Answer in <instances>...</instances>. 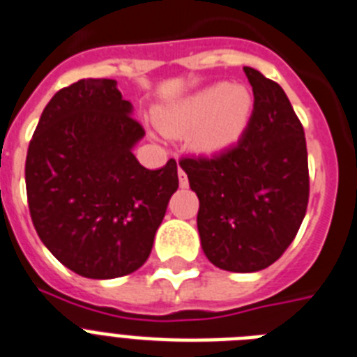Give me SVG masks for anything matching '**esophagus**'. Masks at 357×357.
<instances>
[{
	"instance_id": "obj_1",
	"label": "esophagus",
	"mask_w": 357,
	"mask_h": 357,
	"mask_svg": "<svg viewBox=\"0 0 357 357\" xmlns=\"http://www.w3.org/2000/svg\"><path fill=\"white\" fill-rule=\"evenodd\" d=\"M178 182H181L182 188H185V185H188V175H185V172L182 169V167H178Z\"/></svg>"
}]
</instances>
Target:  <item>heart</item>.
<instances>
[{
    "mask_svg": "<svg viewBox=\"0 0 357 357\" xmlns=\"http://www.w3.org/2000/svg\"><path fill=\"white\" fill-rule=\"evenodd\" d=\"M252 96L243 85L219 84L193 94L182 104L157 114L160 129L169 137L190 135L193 149L217 155L234 146L248 126Z\"/></svg>",
    "mask_w": 357,
    "mask_h": 357,
    "instance_id": "obj_1",
    "label": "heart"
}]
</instances>
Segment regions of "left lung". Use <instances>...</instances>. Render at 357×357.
I'll return each instance as SVG.
<instances>
[{
    "instance_id": "obj_1",
    "label": "left lung",
    "mask_w": 357,
    "mask_h": 357,
    "mask_svg": "<svg viewBox=\"0 0 357 357\" xmlns=\"http://www.w3.org/2000/svg\"><path fill=\"white\" fill-rule=\"evenodd\" d=\"M253 111L237 142L211 157H182L199 197L206 257L228 272H257L281 257L305 219L310 176L303 126L281 85L244 67Z\"/></svg>"
}]
</instances>
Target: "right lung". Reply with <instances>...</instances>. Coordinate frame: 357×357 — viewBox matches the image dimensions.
I'll return each instance as SVG.
<instances>
[{"label": "right lung", "instance_id": "add662e5", "mask_svg": "<svg viewBox=\"0 0 357 357\" xmlns=\"http://www.w3.org/2000/svg\"><path fill=\"white\" fill-rule=\"evenodd\" d=\"M109 78L78 79L51 98L29 144L32 225L63 266L89 279L142 266L178 188L176 162L147 169L132 155L144 137Z\"/></svg>", "mask_w": 357, "mask_h": 357}]
</instances>
